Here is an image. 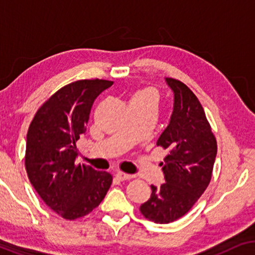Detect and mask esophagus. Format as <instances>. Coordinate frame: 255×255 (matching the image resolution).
Masks as SVG:
<instances>
[{
  "label": "esophagus",
  "mask_w": 255,
  "mask_h": 255,
  "mask_svg": "<svg viewBox=\"0 0 255 255\" xmlns=\"http://www.w3.org/2000/svg\"><path fill=\"white\" fill-rule=\"evenodd\" d=\"M116 177L120 181H125V180H130L133 177V175H131V174H127V173H123V172H117L116 173Z\"/></svg>",
  "instance_id": "esophagus-1"
}]
</instances>
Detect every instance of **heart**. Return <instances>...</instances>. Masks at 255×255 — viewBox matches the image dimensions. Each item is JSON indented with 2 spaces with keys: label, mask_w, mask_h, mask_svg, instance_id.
<instances>
[{
  "label": "heart",
  "mask_w": 255,
  "mask_h": 255,
  "mask_svg": "<svg viewBox=\"0 0 255 255\" xmlns=\"http://www.w3.org/2000/svg\"><path fill=\"white\" fill-rule=\"evenodd\" d=\"M137 95H151L152 96V93L151 92H140V93L135 94L134 96H137Z\"/></svg>",
  "instance_id": "heart-1"
}]
</instances>
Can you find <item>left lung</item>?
Listing matches in <instances>:
<instances>
[{
    "mask_svg": "<svg viewBox=\"0 0 255 255\" xmlns=\"http://www.w3.org/2000/svg\"><path fill=\"white\" fill-rule=\"evenodd\" d=\"M173 93L169 123L156 141L167 151L162 166L165 183L151 184L152 194L140 205L149 221L168 224L193 208L207 189L217 154V142L195 94L177 80L166 78Z\"/></svg>",
    "mask_w": 255,
    "mask_h": 255,
    "instance_id": "1",
    "label": "left lung"
}]
</instances>
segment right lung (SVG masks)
Listing matches in <instances>:
<instances>
[{
    "label": "right lung",
    "instance_id": "add662e5",
    "mask_svg": "<svg viewBox=\"0 0 255 255\" xmlns=\"http://www.w3.org/2000/svg\"><path fill=\"white\" fill-rule=\"evenodd\" d=\"M107 80H80L52 95L31 122L26 134L29 180L47 207L66 219L88 215L103 201L113 182L107 172L75 165L76 141L86 133L90 110Z\"/></svg>",
    "mask_w": 255,
    "mask_h": 255
}]
</instances>
